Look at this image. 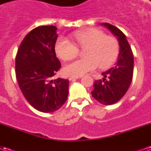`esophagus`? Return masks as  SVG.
I'll use <instances>...</instances> for the list:
<instances>
[{"label": "esophagus", "mask_w": 151, "mask_h": 151, "mask_svg": "<svg viewBox=\"0 0 151 151\" xmlns=\"http://www.w3.org/2000/svg\"><path fill=\"white\" fill-rule=\"evenodd\" d=\"M82 78V76H78V77H69V80L70 81H73V80H75V79L78 78Z\"/></svg>", "instance_id": "obj_1"}]
</instances>
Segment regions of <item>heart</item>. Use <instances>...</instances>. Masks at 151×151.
Instances as JSON below:
<instances>
[{"mask_svg":"<svg viewBox=\"0 0 151 151\" xmlns=\"http://www.w3.org/2000/svg\"><path fill=\"white\" fill-rule=\"evenodd\" d=\"M72 40L81 47H85L84 58L78 59L65 66L66 75L82 76L94 71L99 66L101 69L111 65L118 57L119 43L115 37L106 35L104 31L96 28L78 31L72 35ZM57 56L63 60H70L78 55L79 49L66 38H60L55 45Z\"/></svg>","mask_w":151,"mask_h":151,"instance_id":"heart-1","label":"heart"}]
</instances>
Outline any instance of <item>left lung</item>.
I'll use <instances>...</instances> for the list:
<instances>
[{"label": "left lung", "mask_w": 151, "mask_h": 151, "mask_svg": "<svg viewBox=\"0 0 151 151\" xmlns=\"http://www.w3.org/2000/svg\"><path fill=\"white\" fill-rule=\"evenodd\" d=\"M103 25L117 37L120 53L115 66L102 73L104 78L95 80L91 95L102 104L111 105L116 104L125 95L132 82L133 55L125 35L120 29L106 22Z\"/></svg>", "instance_id": "8db88e82"}]
</instances>
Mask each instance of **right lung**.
I'll return each instance as SVG.
<instances>
[{
    "label": "right lung",
    "mask_w": 151,
    "mask_h": 151,
    "mask_svg": "<svg viewBox=\"0 0 151 151\" xmlns=\"http://www.w3.org/2000/svg\"><path fill=\"white\" fill-rule=\"evenodd\" d=\"M56 40V27H38L25 36L15 58L19 88L28 103L42 112L58 110L69 94V80L52 79L61 67L55 52Z\"/></svg>",
    "instance_id": "1"
}]
</instances>
